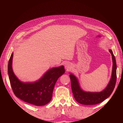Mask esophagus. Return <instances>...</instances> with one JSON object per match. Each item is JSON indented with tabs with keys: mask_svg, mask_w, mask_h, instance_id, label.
<instances>
[{
	"mask_svg": "<svg viewBox=\"0 0 123 123\" xmlns=\"http://www.w3.org/2000/svg\"><path fill=\"white\" fill-rule=\"evenodd\" d=\"M65 69L67 70V71H69L72 68V65L71 64H70V63H67V64H65Z\"/></svg>",
	"mask_w": 123,
	"mask_h": 123,
	"instance_id": "34e87169",
	"label": "esophagus"
}]
</instances>
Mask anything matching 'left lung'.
<instances>
[{"instance_id":"8db88e82","label":"left lung","mask_w":123,"mask_h":123,"mask_svg":"<svg viewBox=\"0 0 123 123\" xmlns=\"http://www.w3.org/2000/svg\"><path fill=\"white\" fill-rule=\"evenodd\" d=\"M112 59V70L111 79L106 87L100 92H87L83 90L77 78L72 73H70L71 89L74 98L80 104L86 105H95L108 98L112 93L117 80V64L112 51L109 50Z\"/></svg>"}]
</instances>
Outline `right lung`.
I'll return each instance as SVG.
<instances>
[{
  "label": "right lung",
  "mask_w": 123,
  "mask_h": 123,
  "mask_svg": "<svg viewBox=\"0 0 123 123\" xmlns=\"http://www.w3.org/2000/svg\"><path fill=\"white\" fill-rule=\"evenodd\" d=\"M13 53L8 63V74L11 87L16 97L23 101L36 106H43L52 98L56 82L65 72L64 66L48 70L40 79L33 82H23L15 75L12 68Z\"/></svg>",
  "instance_id": "add662e5"
}]
</instances>
